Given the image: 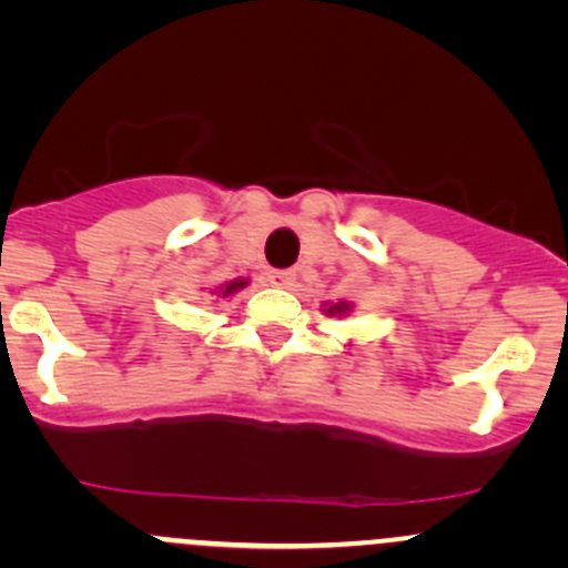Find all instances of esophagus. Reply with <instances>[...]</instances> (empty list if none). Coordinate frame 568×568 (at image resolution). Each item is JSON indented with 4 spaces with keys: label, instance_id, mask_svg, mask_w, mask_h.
<instances>
[{
    "label": "esophagus",
    "instance_id": "esophagus-1",
    "mask_svg": "<svg viewBox=\"0 0 568 568\" xmlns=\"http://www.w3.org/2000/svg\"><path fill=\"white\" fill-rule=\"evenodd\" d=\"M268 283L277 285V288H291L296 283V272L285 268V272H272L268 274Z\"/></svg>",
    "mask_w": 568,
    "mask_h": 568
}]
</instances>
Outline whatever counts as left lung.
<instances>
[{"label":"left lung","mask_w":568,"mask_h":568,"mask_svg":"<svg viewBox=\"0 0 568 568\" xmlns=\"http://www.w3.org/2000/svg\"><path fill=\"white\" fill-rule=\"evenodd\" d=\"M321 307H324L326 316H337V318L348 316V313L354 311L352 302H343V300L341 302H324V305H321Z\"/></svg>","instance_id":"obj_1"}]
</instances>
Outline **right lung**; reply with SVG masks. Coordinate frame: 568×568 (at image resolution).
Instances as JSON below:
<instances>
[{
  "label": "right lung",
  "instance_id": "obj_1",
  "mask_svg": "<svg viewBox=\"0 0 568 568\" xmlns=\"http://www.w3.org/2000/svg\"><path fill=\"white\" fill-rule=\"evenodd\" d=\"M247 283H250L247 277H236V280H231V283H222L220 288H214L211 294L220 296V300H227V296H233V294H239L242 288H247Z\"/></svg>",
  "mask_w": 568,
  "mask_h": 568
}]
</instances>
